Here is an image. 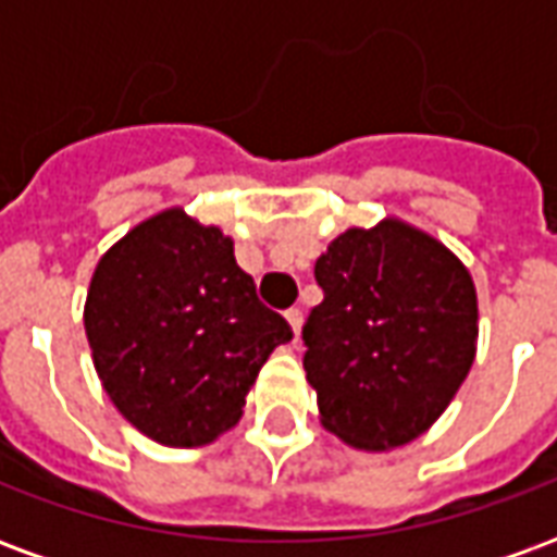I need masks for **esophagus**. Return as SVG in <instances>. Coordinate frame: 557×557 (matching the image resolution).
<instances>
[{
	"label": "esophagus",
	"instance_id": "esophagus-1",
	"mask_svg": "<svg viewBox=\"0 0 557 557\" xmlns=\"http://www.w3.org/2000/svg\"><path fill=\"white\" fill-rule=\"evenodd\" d=\"M301 310H286V322H289L292 334H295V339H298V331H301Z\"/></svg>",
	"mask_w": 557,
	"mask_h": 557
}]
</instances>
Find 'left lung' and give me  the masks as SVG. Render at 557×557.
Listing matches in <instances>:
<instances>
[{"label": "left lung", "mask_w": 557, "mask_h": 557, "mask_svg": "<svg viewBox=\"0 0 557 557\" xmlns=\"http://www.w3.org/2000/svg\"><path fill=\"white\" fill-rule=\"evenodd\" d=\"M325 301L304 325L319 420L355 450L414 442L478 355V289L462 259L399 218L351 226L315 259Z\"/></svg>", "instance_id": "left-lung-1"}]
</instances>
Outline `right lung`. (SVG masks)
Segmentation results:
<instances>
[{
  "label": "right lung",
  "instance_id": "1",
  "mask_svg": "<svg viewBox=\"0 0 557 557\" xmlns=\"http://www.w3.org/2000/svg\"><path fill=\"white\" fill-rule=\"evenodd\" d=\"M83 325L107 397L166 447L230 432L268 355L292 339L256 298L230 235L182 206L137 223L98 259Z\"/></svg>",
  "mask_w": 557,
  "mask_h": 557
}]
</instances>
